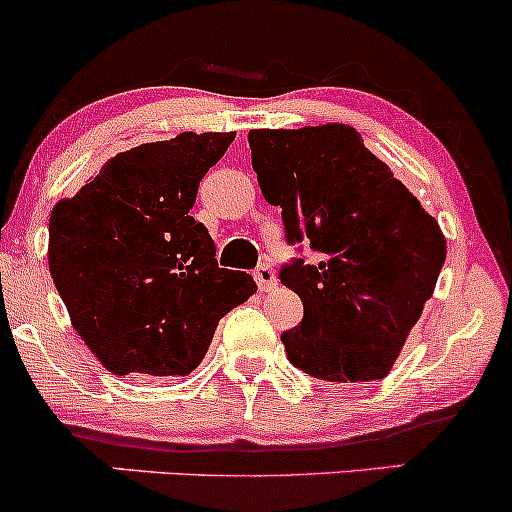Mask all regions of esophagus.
Wrapping results in <instances>:
<instances>
[{
    "label": "esophagus",
    "instance_id": "obj_1",
    "mask_svg": "<svg viewBox=\"0 0 512 512\" xmlns=\"http://www.w3.org/2000/svg\"><path fill=\"white\" fill-rule=\"evenodd\" d=\"M254 278H256V286L261 288L263 293H268V291H273V288L278 286V278H276V271H273L271 266H268V263H261V266L256 268L254 271Z\"/></svg>",
    "mask_w": 512,
    "mask_h": 512
}]
</instances>
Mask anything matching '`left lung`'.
<instances>
[{"mask_svg":"<svg viewBox=\"0 0 512 512\" xmlns=\"http://www.w3.org/2000/svg\"><path fill=\"white\" fill-rule=\"evenodd\" d=\"M263 199L281 207L288 241L318 251L283 286L303 320L281 335L293 367L328 382L392 372L446 261V236L352 125L251 130Z\"/></svg>","mask_w":512,"mask_h":512,"instance_id":"1","label":"left lung"}]
</instances>
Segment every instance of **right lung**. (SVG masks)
Here are the masks:
<instances>
[{
	"mask_svg": "<svg viewBox=\"0 0 512 512\" xmlns=\"http://www.w3.org/2000/svg\"><path fill=\"white\" fill-rule=\"evenodd\" d=\"M236 133H179L110 157L49 219V271L76 333L113 374H189L219 320L256 293L217 266L192 212Z\"/></svg>",
	"mask_w": 512,
	"mask_h": 512,
	"instance_id": "right-lung-1",
	"label": "right lung"
}]
</instances>
